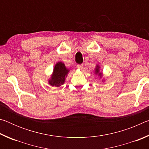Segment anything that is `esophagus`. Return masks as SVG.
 Listing matches in <instances>:
<instances>
[{
	"instance_id": "esophagus-1",
	"label": "esophagus",
	"mask_w": 149,
	"mask_h": 149,
	"mask_svg": "<svg viewBox=\"0 0 149 149\" xmlns=\"http://www.w3.org/2000/svg\"><path fill=\"white\" fill-rule=\"evenodd\" d=\"M77 66L78 68L81 70L83 68V67H84V65H83V64H78Z\"/></svg>"
}]
</instances>
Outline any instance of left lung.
Instances as JSON below:
<instances>
[{"mask_svg": "<svg viewBox=\"0 0 149 149\" xmlns=\"http://www.w3.org/2000/svg\"><path fill=\"white\" fill-rule=\"evenodd\" d=\"M95 74L96 75H98L100 77V78H102V74L101 72H100V66L99 65H97V66H96L95 69ZM102 81H104V80H102Z\"/></svg>", "mask_w": 149, "mask_h": 149, "instance_id": "1", "label": "left lung"}]
</instances>
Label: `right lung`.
I'll list each match as a JSON object with an SVG mask.
<instances>
[{
    "mask_svg": "<svg viewBox=\"0 0 149 149\" xmlns=\"http://www.w3.org/2000/svg\"><path fill=\"white\" fill-rule=\"evenodd\" d=\"M70 70L65 66L62 62H58L54 65L53 72L49 79V84L52 87H60L64 84L65 77Z\"/></svg>",
    "mask_w": 149,
    "mask_h": 149,
    "instance_id": "right-lung-1",
    "label": "right lung"
}]
</instances>
